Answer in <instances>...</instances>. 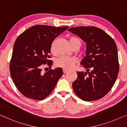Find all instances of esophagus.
<instances>
[{"instance_id":"obj_1","label":"esophagus","mask_w":127,"mask_h":127,"mask_svg":"<svg viewBox=\"0 0 127 127\" xmlns=\"http://www.w3.org/2000/svg\"><path fill=\"white\" fill-rule=\"evenodd\" d=\"M63 71L64 73H66L67 72H68V69H63Z\"/></svg>"}]
</instances>
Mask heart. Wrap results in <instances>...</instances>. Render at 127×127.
<instances>
[{
  "label": "heart",
  "mask_w": 127,
  "mask_h": 127,
  "mask_svg": "<svg viewBox=\"0 0 127 127\" xmlns=\"http://www.w3.org/2000/svg\"><path fill=\"white\" fill-rule=\"evenodd\" d=\"M69 44L71 47L77 46L79 48L81 45V40L78 37L72 36L69 38ZM51 51L53 53H54V46L53 43L51 46ZM76 59L74 58L68 56H62L58 58L56 61V65L58 67H61L64 69H71L74 67L75 63H76Z\"/></svg>",
  "instance_id": "1"
}]
</instances>
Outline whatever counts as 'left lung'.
<instances>
[{"mask_svg": "<svg viewBox=\"0 0 127 127\" xmlns=\"http://www.w3.org/2000/svg\"><path fill=\"white\" fill-rule=\"evenodd\" d=\"M68 30L86 43V56L81 64L87 72L78 71L77 79L72 83L73 90L83 101L101 98L112 89L118 76L116 44L106 32L94 26H79Z\"/></svg>", "mask_w": 127, "mask_h": 127, "instance_id": "left-lung-1", "label": "left lung"}]
</instances>
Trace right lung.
I'll return each instance as SVG.
<instances>
[{"mask_svg":"<svg viewBox=\"0 0 127 127\" xmlns=\"http://www.w3.org/2000/svg\"><path fill=\"white\" fill-rule=\"evenodd\" d=\"M68 26L35 25L18 37L14 45L10 64L12 81L19 92L28 98L42 100L54 89L63 75L62 68L50 69L43 74V64L51 68V46L56 37Z\"/></svg>","mask_w":127,"mask_h":127,"instance_id":"add662e5","label":"right lung"}]
</instances>
